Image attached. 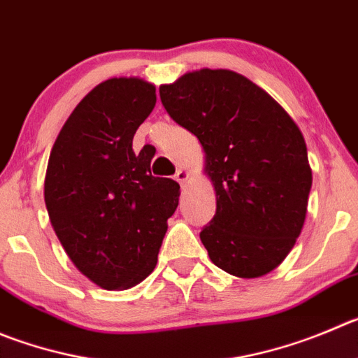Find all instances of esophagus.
<instances>
[{
    "mask_svg": "<svg viewBox=\"0 0 358 358\" xmlns=\"http://www.w3.org/2000/svg\"><path fill=\"white\" fill-rule=\"evenodd\" d=\"M187 178H189V173H187L185 169H182V168L176 169V173H175V180H176V182L182 183V185H183V183L187 182Z\"/></svg>",
    "mask_w": 358,
    "mask_h": 358,
    "instance_id": "1",
    "label": "esophagus"
}]
</instances>
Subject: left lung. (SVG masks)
Returning a JSON list of instances; mask_svg holds the SVG:
<instances>
[{"label": "left lung", "mask_w": 358, "mask_h": 358, "mask_svg": "<svg viewBox=\"0 0 358 358\" xmlns=\"http://www.w3.org/2000/svg\"><path fill=\"white\" fill-rule=\"evenodd\" d=\"M159 93L168 115L205 150L217 210L199 238L212 263L242 279L272 272L302 231L313 185L296 123L233 70L187 72Z\"/></svg>", "instance_id": "8db88e82"}]
</instances>
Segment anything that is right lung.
Returning <instances> with one entry per match:
<instances>
[{
	"instance_id": "obj_1",
	"label": "right lung",
	"mask_w": 358,
	"mask_h": 358,
	"mask_svg": "<svg viewBox=\"0 0 358 358\" xmlns=\"http://www.w3.org/2000/svg\"><path fill=\"white\" fill-rule=\"evenodd\" d=\"M157 102L155 86L113 78L92 90L59 130L43 198L76 268L103 289H129L153 272L180 185L150 173L153 148L132 139Z\"/></svg>"
}]
</instances>
